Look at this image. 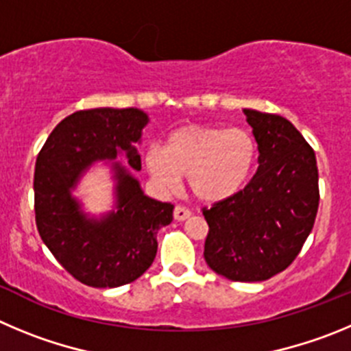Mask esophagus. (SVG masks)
<instances>
[{
  "label": "esophagus",
  "mask_w": 351,
  "mask_h": 351,
  "mask_svg": "<svg viewBox=\"0 0 351 351\" xmlns=\"http://www.w3.org/2000/svg\"><path fill=\"white\" fill-rule=\"evenodd\" d=\"M191 215H192L191 210H187V208H183V206H175V211H173V217H175V220H178V222L187 220Z\"/></svg>",
  "instance_id": "obj_1"
}]
</instances>
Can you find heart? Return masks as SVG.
I'll return each instance as SVG.
<instances>
[{
  "label": "heart",
  "instance_id": "b5f03b06",
  "mask_svg": "<svg viewBox=\"0 0 351 351\" xmlns=\"http://www.w3.org/2000/svg\"><path fill=\"white\" fill-rule=\"evenodd\" d=\"M255 157L257 143L245 128L191 124L173 131L164 148L148 147L143 162L164 191H175L185 176L195 199L219 203L245 185Z\"/></svg>",
  "mask_w": 351,
  "mask_h": 351
}]
</instances>
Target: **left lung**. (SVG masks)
<instances>
[{"instance_id":"obj_1","label":"left lung","mask_w":351,"mask_h":351,"mask_svg":"<svg viewBox=\"0 0 351 351\" xmlns=\"http://www.w3.org/2000/svg\"><path fill=\"white\" fill-rule=\"evenodd\" d=\"M257 141L258 168L243 191L203 208L204 261L232 282H264L298 257L318 211L313 148L287 119L243 110Z\"/></svg>"}]
</instances>
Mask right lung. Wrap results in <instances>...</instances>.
Here are the masks:
<instances>
[{
    "label": "right lung",
    "instance_id": "right-lung-1",
    "mask_svg": "<svg viewBox=\"0 0 351 351\" xmlns=\"http://www.w3.org/2000/svg\"><path fill=\"white\" fill-rule=\"evenodd\" d=\"M148 115L138 108H94L71 113L56 125L34 169L36 227L52 255L84 285L113 289L134 282L152 266L157 230L173 220V204L143 194L131 170L115 161L125 153L141 169L136 145ZM97 160L112 164L116 208L97 219L73 195Z\"/></svg>",
    "mask_w": 351,
    "mask_h": 351
}]
</instances>
